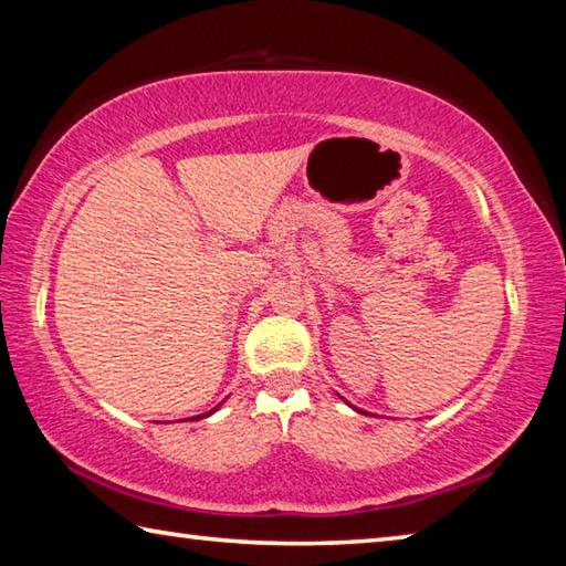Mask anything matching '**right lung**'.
<instances>
[{"label":"right lung","mask_w":566,"mask_h":566,"mask_svg":"<svg viewBox=\"0 0 566 566\" xmlns=\"http://www.w3.org/2000/svg\"><path fill=\"white\" fill-rule=\"evenodd\" d=\"M219 407H222V405H217L214 409H209V411H205V415H197V417H191V419H195V421H197V419H205V417H209V415H214V411H217Z\"/></svg>","instance_id":"obj_1"}]
</instances>
